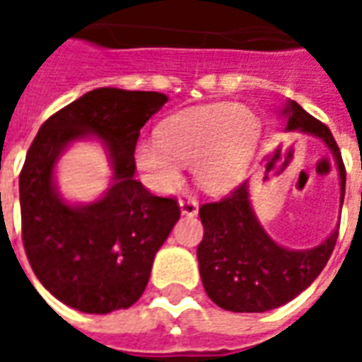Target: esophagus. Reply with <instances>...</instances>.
Segmentation results:
<instances>
[{
	"label": "esophagus",
	"mask_w": 362,
	"mask_h": 362,
	"mask_svg": "<svg viewBox=\"0 0 362 362\" xmlns=\"http://www.w3.org/2000/svg\"><path fill=\"white\" fill-rule=\"evenodd\" d=\"M180 211L182 215H188V217H194L199 211V205L194 197H182L180 199Z\"/></svg>",
	"instance_id": "esophagus-1"
}]
</instances>
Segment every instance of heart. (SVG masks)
Instances as JSON below:
<instances>
[{
	"instance_id": "1",
	"label": "heart",
	"mask_w": 362,
	"mask_h": 362,
	"mask_svg": "<svg viewBox=\"0 0 362 362\" xmlns=\"http://www.w3.org/2000/svg\"><path fill=\"white\" fill-rule=\"evenodd\" d=\"M259 134V118L248 106L207 104L163 122L158 137L135 143V165L155 192L170 194L182 184V165L192 163L197 186L221 194L244 178Z\"/></svg>"
}]
</instances>
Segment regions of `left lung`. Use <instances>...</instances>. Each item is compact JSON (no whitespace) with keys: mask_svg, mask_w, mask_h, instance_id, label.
Here are the masks:
<instances>
[{"mask_svg":"<svg viewBox=\"0 0 362 362\" xmlns=\"http://www.w3.org/2000/svg\"><path fill=\"white\" fill-rule=\"evenodd\" d=\"M281 116L287 132H303L326 143L334 155L345 196V166L334 135L300 104L287 100ZM204 240L197 246L199 275L207 296L230 312H266L293 300L326 267L337 228L310 250H288L267 235L252 209L248 182L227 197L199 207Z\"/></svg>","mask_w":362,"mask_h":362,"instance_id":"8db88e82","label":"left lung"}]
</instances>
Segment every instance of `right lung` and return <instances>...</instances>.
I'll use <instances>...</instances> for the list:
<instances>
[{
	"mask_svg": "<svg viewBox=\"0 0 362 362\" xmlns=\"http://www.w3.org/2000/svg\"><path fill=\"white\" fill-rule=\"evenodd\" d=\"M166 100L155 90H90L46 119L28 149L19 176L25 252L38 281L75 310L108 314L137 303L180 219L176 199L135 180L139 132ZM90 136L109 153L111 188L90 204H67L53 168L71 142Z\"/></svg>",
	"mask_w": 362,
	"mask_h": 362,
	"instance_id": "right-lung-1",
	"label": "right lung"
}]
</instances>
